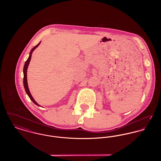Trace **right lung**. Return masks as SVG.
Segmentation results:
<instances>
[{
    "mask_svg": "<svg viewBox=\"0 0 161 161\" xmlns=\"http://www.w3.org/2000/svg\"><path fill=\"white\" fill-rule=\"evenodd\" d=\"M40 43V42L37 44L36 46H34L32 49H31V52H30V57L29 58H28V60L26 61L25 63V65H24V68H23V75H24V77H23V85H24V87H25V89L26 91V93L28 94V95L29 96V97L30 98L32 102L36 104V105H37L38 106H40V105L38 104V103H36V101L35 100H34V98H32V97L31 96V93L30 92V90H29V88H28V83H27V69H28V65H29V63H30V61L31 60V54L33 52V51L39 45V44Z\"/></svg>",
    "mask_w": 161,
    "mask_h": 161,
    "instance_id": "add662e5",
    "label": "right lung"
}]
</instances>
